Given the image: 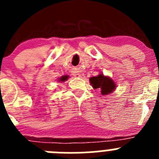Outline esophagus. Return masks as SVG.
Returning <instances> with one entry per match:
<instances>
[{"label":"esophagus","instance_id":"esophagus-1","mask_svg":"<svg viewBox=\"0 0 159 159\" xmlns=\"http://www.w3.org/2000/svg\"><path fill=\"white\" fill-rule=\"evenodd\" d=\"M73 75H74V76H75V77H76V78H80V77H81L80 73L76 72V71H75V72H74V74H73Z\"/></svg>","mask_w":159,"mask_h":159}]
</instances>
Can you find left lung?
Here are the masks:
<instances>
[{
  "label": "left lung",
  "instance_id": "left-lung-1",
  "mask_svg": "<svg viewBox=\"0 0 159 159\" xmlns=\"http://www.w3.org/2000/svg\"><path fill=\"white\" fill-rule=\"evenodd\" d=\"M90 84H92L93 88H100L101 94L102 95H109L116 89V84L110 77L105 76L102 74H99L97 76L90 78Z\"/></svg>",
  "mask_w": 159,
  "mask_h": 159
}]
</instances>
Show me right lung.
Returning <instances> with one entry per match:
<instances>
[{
    "label": "right lung",
    "mask_w": 159,
    "mask_h": 159,
    "mask_svg": "<svg viewBox=\"0 0 159 159\" xmlns=\"http://www.w3.org/2000/svg\"><path fill=\"white\" fill-rule=\"evenodd\" d=\"M67 79H68V76H67V75H64V76H62L61 78L59 79V81H60V82H64V81L67 80Z\"/></svg>",
    "instance_id": "obj_1"
}]
</instances>
